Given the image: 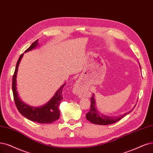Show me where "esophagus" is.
I'll use <instances>...</instances> for the list:
<instances>
[{
	"mask_svg": "<svg viewBox=\"0 0 153 153\" xmlns=\"http://www.w3.org/2000/svg\"><path fill=\"white\" fill-rule=\"evenodd\" d=\"M81 81L79 80L77 81L74 86V91L76 93H79V90L81 89Z\"/></svg>",
	"mask_w": 153,
	"mask_h": 153,
	"instance_id": "esophagus-1",
	"label": "esophagus"
}]
</instances>
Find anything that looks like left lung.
Returning <instances> with one entry per match:
<instances>
[{
  "label": "left lung",
  "mask_w": 153,
  "mask_h": 153,
  "mask_svg": "<svg viewBox=\"0 0 153 153\" xmlns=\"http://www.w3.org/2000/svg\"><path fill=\"white\" fill-rule=\"evenodd\" d=\"M90 100H91V107H90L89 111L86 114V119L88 120L89 122H91V123L94 124H97V125H110V124H112L119 121L122 118L128 115L129 113H131L135 106V105L134 108L132 110H130L129 111L126 112L122 115L111 117L101 114L98 110L97 106H96V101L94 94H93L92 97L90 98Z\"/></svg>",
  "instance_id": "obj_1"
}]
</instances>
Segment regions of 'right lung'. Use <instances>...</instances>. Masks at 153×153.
Here are the masks:
<instances>
[{"label":"right lung","mask_w":153,"mask_h":153,"mask_svg":"<svg viewBox=\"0 0 153 153\" xmlns=\"http://www.w3.org/2000/svg\"><path fill=\"white\" fill-rule=\"evenodd\" d=\"M38 39L33 42L31 46L25 50V53L36 48L38 45ZM23 53H22L17 62L15 71L13 77V84L12 89L14 96V100L16 106L18 108L20 114L26 117L30 120L40 123H50L58 120L60 117V111L59 110V105L61 102L62 97V91L63 88L65 85V83L58 90L56 91L53 97L51 98L48 102L45 105L39 106L34 107L28 105L22 101L18 97V91H16V77L17 73L18 71V67L19 65L21 59L23 56Z\"/></svg>","instance_id":"obj_1"}]
</instances>
